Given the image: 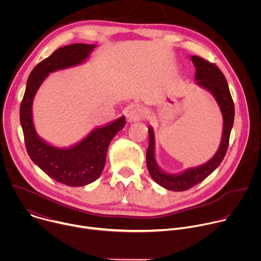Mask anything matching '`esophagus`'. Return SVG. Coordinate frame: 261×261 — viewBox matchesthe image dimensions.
Segmentation results:
<instances>
[{
  "instance_id": "34e87169",
  "label": "esophagus",
  "mask_w": 261,
  "mask_h": 261,
  "mask_svg": "<svg viewBox=\"0 0 261 261\" xmlns=\"http://www.w3.org/2000/svg\"><path fill=\"white\" fill-rule=\"evenodd\" d=\"M144 117H145V110L143 107H140V106L132 107L129 111V115H128V119L130 122L140 121Z\"/></svg>"
}]
</instances>
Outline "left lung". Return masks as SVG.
I'll return each instance as SVG.
<instances>
[{"label": "left lung", "instance_id": "1", "mask_svg": "<svg viewBox=\"0 0 261 261\" xmlns=\"http://www.w3.org/2000/svg\"><path fill=\"white\" fill-rule=\"evenodd\" d=\"M196 69L195 82L200 88L210 92L217 101L223 117V131L216 154L205 163L185 169L179 173H168L160 168L155 158V135L152 126H148V146L146 166L152 178L161 187L170 191H186L206 178L223 161L229 144V136L234 121V104L225 76L215 65L204 59L191 56Z\"/></svg>", "mask_w": 261, "mask_h": 261}]
</instances>
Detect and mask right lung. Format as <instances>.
I'll return each mask as SVG.
<instances>
[{
	"label": "right lung",
	"mask_w": 261,
	"mask_h": 261,
	"mask_svg": "<svg viewBox=\"0 0 261 261\" xmlns=\"http://www.w3.org/2000/svg\"><path fill=\"white\" fill-rule=\"evenodd\" d=\"M95 47V44L75 43L54 51L31 72L20 104V125L30 158L48 176L71 187H82L100 176L108 145L125 127L126 119L123 116L107 125L96 127L83 140L69 147H58L37 134L33 123V101L49 73L85 63Z\"/></svg>",
	"instance_id": "right-lung-1"
}]
</instances>
